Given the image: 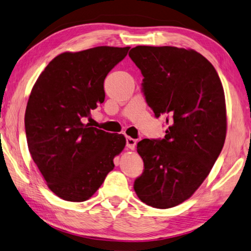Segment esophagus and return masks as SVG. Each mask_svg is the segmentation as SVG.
<instances>
[{"mask_svg":"<svg viewBox=\"0 0 251 251\" xmlns=\"http://www.w3.org/2000/svg\"><path fill=\"white\" fill-rule=\"evenodd\" d=\"M126 146L128 147L129 150H134L135 146H136V140H134L132 137L126 138Z\"/></svg>","mask_w":251,"mask_h":251,"instance_id":"obj_1","label":"esophagus"}]
</instances>
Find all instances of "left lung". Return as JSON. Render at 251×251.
<instances>
[{
    "mask_svg": "<svg viewBox=\"0 0 251 251\" xmlns=\"http://www.w3.org/2000/svg\"><path fill=\"white\" fill-rule=\"evenodd\" d=\"M128 55L144 77L147 105L169 124L163 140L137 143L144 172L134 190L147 205L169 209L192 197L221 153L224 87L214 67L192 49L137 46Z\"/></svg>",
    "mask_w": 251,
    "mask_h": 251,
    "instance_id": "obj_1",
    "label": "left lung"
}]
</instances>
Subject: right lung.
Masks as SVG:
<instances>
[{"mask_svg":"<svg viewBox=\"0 0 251 251\" xmlns=\"http://www.w3.org/2000/svg\"><path fill=\"white\" fill-rule=\"evenodd\" d=\"M128 50L102 46L63 52L31 90L25 117L27 146L48 188L63 200L91 198L126 145L124 135L91 127L83 119L104 102L106 75Z\"/></svg>","mask_w":251,"mask_h":251,"instance_id":"add662e5","label":"right lung"}]
</instances>
